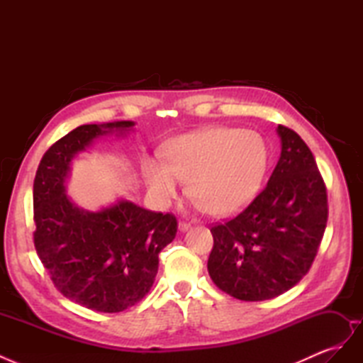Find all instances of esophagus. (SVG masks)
Wrapping results in <instances>:
<instances>
[{"label":"esophagus","mask_w":363,"mask_h":363,"mask_svg":"<svg viewBox=\"0 0 363 363\" xmlns=\"http://www.w3.org/2000/svg\"><path fill=\"white\" fill-rule=\"evenodd\" d=\"M191 228V224H188V223H179V230L180 232H188V230Z\"/></svg>","instance_id":"esophagus-1"}]
</instances>
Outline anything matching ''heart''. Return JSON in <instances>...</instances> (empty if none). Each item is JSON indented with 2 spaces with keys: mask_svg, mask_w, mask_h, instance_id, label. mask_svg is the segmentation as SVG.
Instances as JSON below:
<instances>
[{
  "mask_svg": "<svg viewBox=\"0 0 363 363\" xmlns=\"http://www.w3.org/2000/svg\"><path fill=\"white\" fill-rule=\"evenodd\" d=\"M268 157L265 140L256 131L211 128L175 139L167 148L168 162L147 159L144 177L160 206L171 204L191 180L199 211L230 215L255 199Z\"/></svg>",
  "mask_w": 363,
  "mask_h": 363,
  "instance_id": "1",
  "label": "heart"
}]
</instances>
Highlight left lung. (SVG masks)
Listing matches in <instances>:
<instances>
[{
	"label": "left lung",
	"mask_w": 363,
	"mask_h": 363,
	"mask_svg": "<svg viewBox=\"0 0 363 363\" xmlns=\"http://www.w3.org/2000/svg\"><path fill=\"white\" fill-rule=\"evenodd\" d=\"M281 152L268 184L225 224L212 227L207 269L216 286L244 301L271 300L309 271L327 224V192L315 157L279 125Z\"/></svg>",
	"instance_id": "1"
}]
</instances>
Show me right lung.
I'll use <instances>...</instances> for the list:
<instances>
[{
    "instance_id": "add662e5",
    "label": "right lung",
    "mask_w": 363,
    "mask_h": 363,
    "mask_svg": "<svg viewBox=\"0 0 363 363\" xmlns=\"http://www.w3.org/2000/svg\"><path fill=\"white\" fill-rule=\"evenodd\" d=\"M133 121L86 124L43 155L33 184L35 247L50 277L68 300L104 313L123 312L144 298L159 269V252L177 233L171 213L128 200L86 211L67 195L71 164L104 136L124 138Z\"/></svg>"
}]
</instances>
